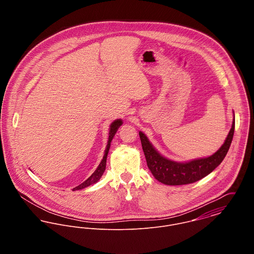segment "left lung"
I'll use <instances>...</instances> for the list:
<instances>
[{
  "instance_id": "1",
  "label": "left lung",
  "mask_w": 254,
  "mask_h": 254,
  "mask_svg": "<svg viewBox=\"0 0 254 254\" xmlns=\"http://www.w3.org/2000/svg\"><path fill=\"white\" fill-rule=\"evenodd\" d=\"M235 131V113L231 130L221 147L207 157L192 159L187 162H177L161 155L143 132H139L145 160L153 177L160 183L169 186H180L198 181L210 174L225 158L232 143Z\"/></svg>"
}]
</instances>
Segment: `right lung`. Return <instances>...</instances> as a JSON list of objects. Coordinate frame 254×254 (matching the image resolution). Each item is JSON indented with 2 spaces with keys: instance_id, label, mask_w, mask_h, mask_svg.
Here are the masks:
<instances>
[{
  "instance_id": "1",
  "label": "right lung",
  "mask_w": 254,
  "mask_h": 254,
  "mask_svg": "<svg viewBox=\"0 0 254 254\" xmlns=\"http://www.w3.org/2000/svg\"><path fill=\"white\" fill-rule=\"evenodd\" d=\"M122 124H123V121H122L121 119H116V120H114L113 122H111V124H110V126H109V136L108 145H107V147H106L105 154H104V157H103L101 163L99 164V166H98V168L95 170V172H94L86 181H84L82 184H80L79 186L75 187V188L73 189V190H82V189H84V188H86V187H89V186H91V185L97 183V182L99 181V180L102 178V176H103V174H104V172H105V170H106L107 157H108V153H109V148H110V143H111V141H112L114 135L116 134L118 128H119Z\"/></svg>"
}]
</instances>
